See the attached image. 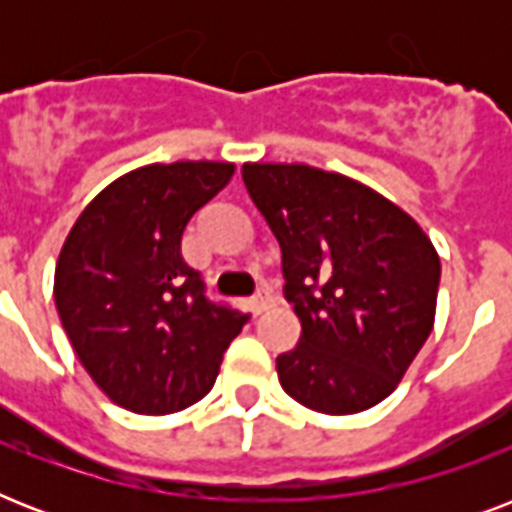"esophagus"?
<instances>
[{
    "instance_id": "1",
    "label": "esophagus",
    "mask_w": 512,
    "mask_h": 512,
    "mask_svg": "<svg viewBox=\"0 0 512 512\" xmlns=\"http://www.w3.org/2000/svg\"><path fill=\"white\" fill-rule=\"evenodd\" d=\"M268 305H271L268 295H257V297H252V303H249V311H252V316H260L263 311H268Z\"/></svg>"
}]
</instances>
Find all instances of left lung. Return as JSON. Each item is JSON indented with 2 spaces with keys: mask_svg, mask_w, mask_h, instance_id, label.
I'll use <instances>...</instances> for the list:
<instances>
[{
  "mask_svg": "<svg viewBox=\"0 0 512 512\" xmlns=\"http://www.w3.org/2000/svg\"><path fill=\"white\" fill-rule=\"evenodd\" d=\"M249 199L281 247L300 342L281 388L321 414H356L404 380L436 321L441 260L409 212L311 164L247 162Z\"/></svg>",
  "mask_w": 512,
  "mask_h": 512,
  "instance_id": "left-lung-1",
  "label": "left lung"
}]
</instances>
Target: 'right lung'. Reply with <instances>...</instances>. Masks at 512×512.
Wrapping results in <instances>:
<instances>
[{
  "label": "right lung",
  "mask_w": 512,
  "mask_h": 512,
  "mask_svg": "<svg viewBox=\"0 0 512 512\" xmlns=\"http://www.w3.org/2000/svg\"><path fill=\"white\" fill-rule=\"evenodd\" d=\"M231 162L146 164L76 217L55 265V308L76 356L114 404L172 414L207 396L247 316L209 303L180 255L193 212Z\"/></svg>",
  "instance_id": "1"
}]
</instances>
